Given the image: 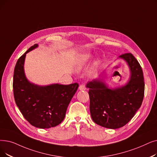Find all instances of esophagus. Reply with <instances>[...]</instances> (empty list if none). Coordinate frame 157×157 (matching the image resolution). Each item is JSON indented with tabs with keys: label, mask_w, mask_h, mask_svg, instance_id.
Returning <instances> with one entry per match:
<instances>
[{
	"label": "esophagus",
	"mask_w": 157,
	"mask_h": 157,
	"mask_svg": "<svg viewBox=\"0 0 157 157\" xmlns=\"http://www.w3.org/2000/svg\"><path fill=\"white\" fill-rule=\"evenodd\" d=\"M79 89L80 90H86V87H85V85L84 84H81L79 85Z\"/></svg>",
	"instance_id": "obj_1"
}]
</instances>
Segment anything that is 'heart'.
<instances>
[{
    "label": "heart",
    "mask_w": 157,
    "mask_h": 157,
    "mask_svg": "<svg viewBox=\"0 0 157 157\" xmlns=\"http://www.w3.org/2000/svg\"><path fill=\"white\" fill-rule=\"evenodd\" d=\"M90 58V54H84V55H83L82 56H81V59H80V61L79 62V63H78V67H81L82 65H83Z\"/></svg>",
    "instance_id": "1"
}]
</instances>
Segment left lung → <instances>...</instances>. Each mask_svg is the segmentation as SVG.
<instances>
[{
  "instance_id": "1",
  "label": "left lung",
  "mask_w": 157,
  "mask_h": 157,
  "mask_svg": "<svg viewBox=\"0 0 157 157\" xmlns=\"http://www.w3.org/2000/svg\"><path fill=\"white\" fill-rule=\"evenodd\" d=\"M127 63L130 78L126 85L110 88L102 79L89 81L90 112L95 123L105 128L117 129L124 126L140 108L144 95L142 68L131 53L119 56Z\"/></svg>"
}]
</instances>
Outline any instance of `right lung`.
<instances>
[{"instance_id": "obj_1", "label": "right lung", "mask_w": 157, "mask_h": 157, "mask_svg": "<svg viewBox=\"0 0 157 157\" xmlns=\"http://www.w3.org/2000/svg\"><path fill=\"white\" fill-rule=\"evenodd\" d=\"M38 46L35 44L31 47L18 59L13 75V94L20 111L32 126L49 128L63 121L79 85L75 83L39 86L30 83L24 73L25 58L27 53Z\"/></svg>"}]
</instances>
